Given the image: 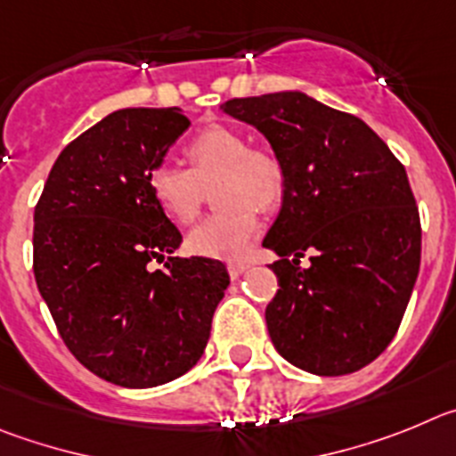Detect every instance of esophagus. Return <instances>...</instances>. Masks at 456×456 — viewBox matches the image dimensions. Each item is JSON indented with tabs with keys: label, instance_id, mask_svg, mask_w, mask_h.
<instances>
[{
	"label": "esophagus",
	"instance_id": "34e87169",
	"mask_svg": "<svg viewBox=\"0 0 456 456\" xmlns=\"http://www.w3.org/2000/svg\"><path fill=\"white\" fill-rule=\"evenodd\" d=\"M227 268H229V274H232V277L236 279V277H240V274H243L245 270L249 268V264H248V261H229Z\"/></svg>",
	"mask_w": 456,
	"mask_h": 456
}]
</instances>
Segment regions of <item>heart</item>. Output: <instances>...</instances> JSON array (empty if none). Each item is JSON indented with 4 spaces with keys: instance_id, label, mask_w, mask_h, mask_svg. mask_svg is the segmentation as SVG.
I'll list each match as a JSON object with an SVG mask.
<instances>
[{
    "instance_id": "heart-1",
    "label": "heart",
    "mask_w": 456,
    "mask_h": 456,
    "mask_svg": "<svg viewBox=\"0 0 456 456\" xmlns=\"http://www.w3.org/2000/svg\"><path fill=\"white\" fill-rule=\"evenodd\" d=\"M191 167L161 163L150 172V192L167 218L192 223L204 186L218 182V213L188 233V249L208 258H240L256 238L258 208H274L284 198V167L268 151L249 150V141L232 126H208L186 147Z\"/></svg>"
}]
</instances>
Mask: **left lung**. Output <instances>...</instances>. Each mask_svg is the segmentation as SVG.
<instances>
[{"instance_id": "8db88e82", "label": "left lung", "mask_w": 456, "mask_h": 456, "mask_svg": "<svg viewBox=\"0 0 456 456\" xmlns=\"http://www.w3.org/2000/svg\"><path fill=\"white\" fill-rule=\"evenodd\" d=\"M223 113L270 142L284 198L264 248L279 290L270 338L311 375L361 370L395 336L420 270V218L407 172L361 118L302 90L229 100ZM312 254L302 271L298 258Z\"/></svg>"}]
</instances>
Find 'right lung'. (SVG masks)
<instances>
[{
  "instance_id": "add662e5",
  "label": "right lung",
  "mask_w": 456,
  "mask_h": 456,
  "mask_svg": "<svg viewBox=\"0 0 456 456\" xmlns=\"http://www.w3.org/2000/svg\"><path fill=\"white\" fill-rule=\"evenodd\" d=\"M188 126L177 106L113 110L61 151L34 213L36 284L61 338L118 387L191 370L229 286L220 261L170 256L182 233L147 183ZM166 256L167 271L149 268Z\"/></svg>"
}]
</instances>
